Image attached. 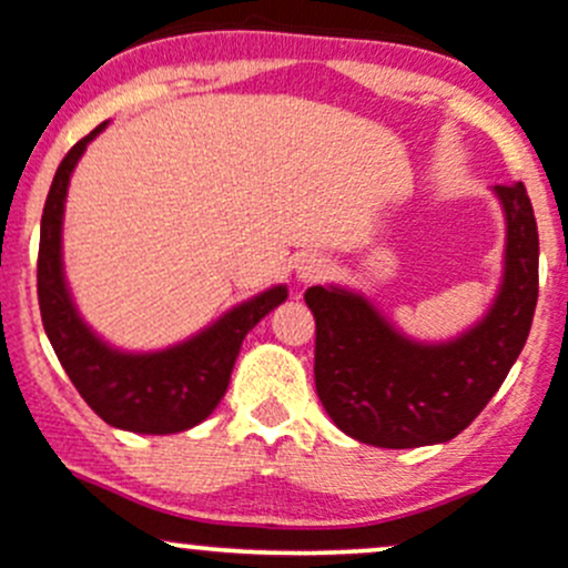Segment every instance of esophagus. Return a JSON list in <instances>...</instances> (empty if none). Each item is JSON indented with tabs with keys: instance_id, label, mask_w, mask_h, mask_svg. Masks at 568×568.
<instances>
[{
	"instance_id": "esophagus-1",
	"label": "esophagus",
	"mask_w": 568,
	"mask_h": 568,
	"mask_svg": "<svg viewBox=\"0 0 568 568\" xmlns=\"http://www.w3.org/2000/svg\"><path fill=\"white\" fill-rule=\"evenodd\" d=\"M328 270H332V264H328V258H323V255L317 253H307L298 258L296 264V277L298 283H317V280H323L328 274Z\"/></svg>"
}]
</instances>
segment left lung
<instances>
[{"instance_id":"left-lung-1","label":"left lung","mask_w":568,"mask_h":568,"mask_svg":"<svg viewBox=\"0 0 568 568\" xmlns=\"http://www.w3.org/2000/svg\"><path fill=\"white\" fill-rule=\"evenodd\" d=\"M501 283L477 323L442 342L404 334L372 298L313 285L315 390L339 432L372 447L442 445L483 413L526 345L539 296V234L526 185H494Z\"/></svg>"}]
</instances>
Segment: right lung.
<instances>
[{
  "label": "right lung",
  "mask_w": 568,
  "mask_h": 568,
  "mask_svg": "<svg viewBox=\"0 0 568 568\" xmlns=\"http://www.w3.org/2000/svg\"><path fill=\"white\" fill-rule=\"evenodd\" d=\"M108 129L99 123L55 170L40 223L37 296L42 326L61 366L85 404L112 428L134 434L189 432L213 415L232 379L234 361L247 332L288 298L285 285H272L234 304L189 339L148 353L121 351L102 339L80 315L64 274V204L70 178L91 140Z\"/></svg>",
  "instance_id": "right-lung-1"
}]
</instances>
